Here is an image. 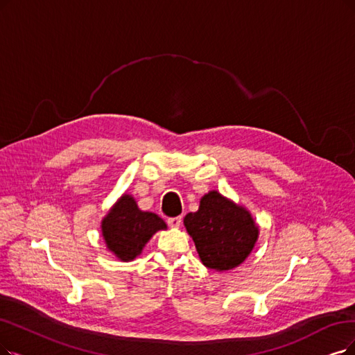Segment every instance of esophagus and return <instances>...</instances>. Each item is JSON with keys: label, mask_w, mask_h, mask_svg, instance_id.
<instances>
[{"label": "esophagus", "mask_w": 355, "mask_h": 355, "mask_svg": "<svg viewBox=\"0 0 355 355\" xmlns=\"http://www.w3.org/2000/svg\"><path fill=\"white\" fill-rule=\"evenodd\" d=\"M167 224L170 227H173V229H176V227H179L182 224V217H170V218H167Z\"/></svg>", "instance_id": "obj_1"}]
</instances>
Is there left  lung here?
Returning a JSON list of instances; mask_svg holds the SVG:
<instances>
[{"mask_svg":"<svg viewBox=\"0 0 355 355\" xmlns=\"http://www.w3.org/2000/svg\"><path fill=\"white\" fill-rule=\"evenodd\" d=\"M202 263L229 271L242 263L257 243L259 229L245 208L217 191L205 193L196 212L183 218Z\"/></svg>","mask_w":355,"mask_h":355,"instance_id":"8db88e82","label":"left lung"}]
</instances>
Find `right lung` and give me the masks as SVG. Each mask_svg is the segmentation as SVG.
Wrapping results in <instances>:
<instances>
[{"instance_id": "1", "label": "right lung", "mask_w": 355, "mask_h": 355, "mask_svg": "<svg viewBox=\"0 0 355 355\" xmlns=\"http://www.w3.org/2000/svg\"><path fill=\"white\" fill-rule=\"evenodd\" d=\"M166 229V223L157 214L141 211L128 193H123L102 220L107 249L123 262L135 259L153 234Z\"/></svg>"}]
</instances>
